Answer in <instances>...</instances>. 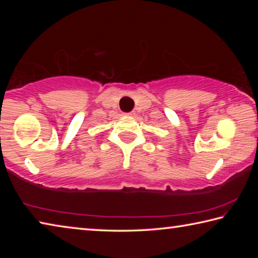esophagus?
<instances>
[{
	"label": "esophagus",
	"mask_w": 258,
	"mask_h": 258,
	"mask_svg": "<svg viewBox=\"0 0 258 258\" xmlns=\"http://www.w3.org/2000/svg\"><path fill=\"white\" fill-rule=\"evenodd\" d=\"M133 113H134L133 111H131V112H127V113H126V115H127V116H132V115H133Z\"/></svg>",
	"instance_id": "34e87169"
}]
</instances>
